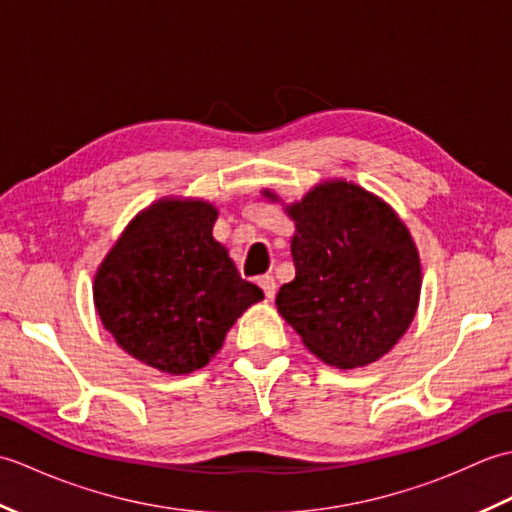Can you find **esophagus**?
Segmentation results:
<instances>
[{"mask_svg": "<svg viewBox=\"0 0 512 512\" xmlns=\"http://www.w3.org/2000/svg\"><path fill=\"white\" fill-rule=\"evenodd\" d=\"M257 284L262 286L264 295H266L268 299H273V297H275V292H277V281H275V277H273V275H262V277L257 279Z\"/></svg>", "mask_w": 512, "mask_h": 512, "instance_id": "esophagus-1", "label": "esophagus"}]
</instances>
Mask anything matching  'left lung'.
Instances as JSON below:
<instances>
[{
  "mask_svg": "<svg viewBox=\"0 0 512 512\" xmlns=\"http://www.w3.org/2000/svg\"><path fill=\"white\" fill-rule=\"evenodd\" d=\"M288 213L297 275L277 292L279 314L328 365L378 361L418 308L420 259L407 226L347 182L321 184Z\"/></svg>",
  "mask_w": 512,
  "mask_h": 512,
  "instance_id": "obj_1",
  "label": "left lung"
}]
</instances>
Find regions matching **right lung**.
Listing matches in <instances>:
<instances>
[{"label":"right lung","mask_w":512,"mask_h":512,"mask_svg":"<svg viewBox=\"0 0 512 512\" xmlns=\"http://www.w3.org/2000/svg\"><path fill=\"white\" fill-rule=\"evenodd\" d=\"M206 202L165 200L129 224L94 279V303L127 354L169 374L211 361L264 292L242 279Z\"/></svg>","instance_id":"obj_1"}]
</instances>
